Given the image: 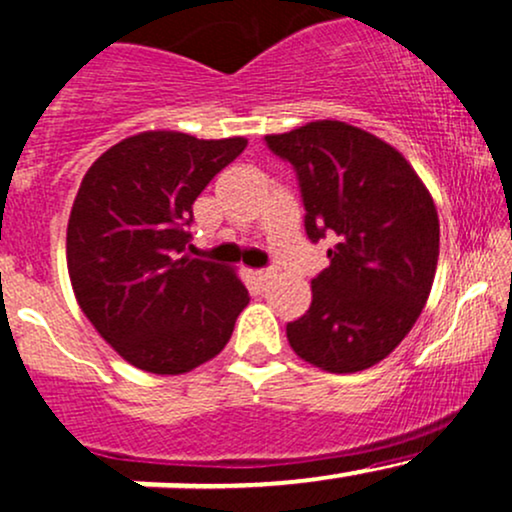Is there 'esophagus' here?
I'll list each match as a JSON object with an SVG mask.
<instances>
[{
	"label": "esophagus",
	"instance_id": "esophagus-1",
	"mask_svg": "<svg viewBox=\"0 0 512 512\" xmlns=\"http://www.w3.org/2000/svg\"><path fill=\"white\" fill-rule=\"evenodd\" d=\"M255 277H257V282H260V284L272 282V279H274V269H260V272H255Z\"/></svg>",
	"mask_w": 512,
	"mask_h": 512
}]
</instances>
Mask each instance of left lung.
Wrapping results in <instances>:
<instances>
[{
    "label": "left lung",
    "instance_id": "8db88e82",
    "mask_svg": "<svg viewBox=\"0 0 512 512\" xmlns=\"http://www.w3.org/2000/svg\"><path fill=\"white\" fill-rule=\"evenodd\" d=\"M294 165L306 235L338 238L311 282V308L286 325L291 350L330 374L389 357L428 301L440 257L435 201L396 148L345 121L265 136Z\"/></svg>",
    "mask_w": 512,
    "mask_h": 512
}]
</instances>
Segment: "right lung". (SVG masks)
I'll return each mask as SVG.
<instances>
[{
    "mask_svg": "<svg viewBox=\"0 0 512 512\" xmlns=\"http://www.w3.org/2000/svg\"><path fill=\"white\" fill-rule=\"evenodd\" d=\"M247 140L145 131L84 174L67 223V272L82 313L133 367L184 374L226 347L250 303L226 265L179 257L194 201Z\"/></svg>",
    "mask_w": 512,
    "mask_h": 512,
    "instance_id": "1",
    "label": "right lung"
}]
</instances>
